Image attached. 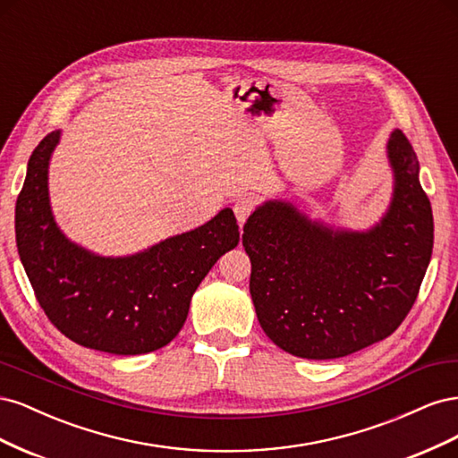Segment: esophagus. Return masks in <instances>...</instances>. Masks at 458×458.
Returning <instances> with one entry per match:
<instances>
[{"label":"esophagus","instance_id":"34e87169","mask_svg":"<svg viewBox=\"0 0 458 458\" xmlns=\"http://www.w3.org/2000/svg\"><path fill=\"white\" fill-rule=\"evenodd\" d=\"M254 208H256V200L252 197H241L234 200L233 212H234V216H237L239 225H244V221L254 212Z\"/></svg>","mask_w":458,"mask_h":458}]
</instances>
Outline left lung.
<instances>
[{
    "instance_id": "left-lung-1",
    "label": "left lung",
    "mask_w": 458,
    "mask_h": 458,
    "mask_svg": "<svg viewBox=\"0 0 458 458\" xmlns=\"http://www.w3.org/2000/svg\"><path fill=\"white\" fill-rule=\"evenodd\" d=\"M392 200L365 231L311 219L293 200H266L244 224L250 294L263 332L286 353L336 359L387 338L417 300L432 258V206L419 158L394 130L386 143Z\"/></svg>"
}]
</instances>
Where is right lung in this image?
<instances>
[{
	"instance_id": "obj_1",
	"label": "right lung",
	"mask_w": 458,
	"mask_h": 458,
	"mask_svg": "<svg viewBox=\"0 0 458 458\" xmlns=\"http://www.w3.org/2000/svg\"><path fill=\"white\" fill-rule=\"evenodd\" d=\"M61 131L34 148L15 206L22 267L41 310L84 348L141 355L164 348L182 330L191 298L214 263L239 244L231 208L204 225L130 256H99L72 242L55 221L49 162Z\"/></svg>"
}]
</instances>
